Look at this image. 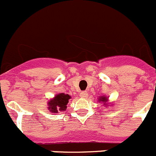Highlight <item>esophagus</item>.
I'll return each mask as SVG.
<instances>
[{
	"instance_id": "1",
	"label": "esophagus",
	"mask_w": 156,
	"mask_h": 156,
	"mask_svg": "<svg viewBox=\"0 0 156 156\" xmlns=\"http://www.w3.org/2000/svg\"><path fill=\"white\" fill-rule=\"evenodd\" d=\"M87 96H88V93L87 91H81L80 92L81 98H87Z\"/></svg>"
}]
</instances>
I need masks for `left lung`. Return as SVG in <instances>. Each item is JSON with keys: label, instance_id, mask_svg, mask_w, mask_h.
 I'll use <instances>...</instances> for the list:
<instances>
[{"label": "left lung", "instance_id": "obj_1", "mask_svg": "<svg viewBox=\"0 0 156 156\" xmlns=\"http://www.w3.org/2000/svg\"><path fill=\"white\" fill-rule=\"evenodd\" d=\"M99 101H102V102H103L104 103H106V102L107 101V98H106V97H101V98H99Z\"/></svg>", "mask_w": 156, "mask_h": 156}]
</instances>
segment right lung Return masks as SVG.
<instances>
[{
    "label": "right lung",
    "instance_id": "obj_1",
    "mask_svg": "<svg viewBox=\"0 0 156 156\" xmlns=\"http://www.w3.org/2000/svg\"><path fill=\"white\" fill-rule=\"evenodd\" d=\"M71 96L69 94H65L64 93L57 94L54 99H51L48 102V108L53 113H58V111H64L67 108V104L69 99Z\"/></svg>",
    "mask_w": 156,
    "mask_h": 156
}]
</instances>
